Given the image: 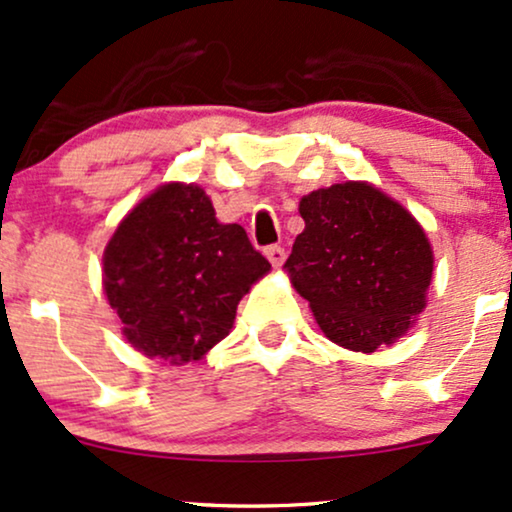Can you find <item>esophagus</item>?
Returning a JSON list of instances; mask_svg holds the SVG:
<instances>
[{"mask_svg": "<svg viewBox=\"0 0 512 512\" xmlns=\"http://www.w3.org/2000/svg\"><path fill=\"white\" fill-rule=\"evenodd\" d=\"M264 255L272 262V267H281L283 260H286V250L281 245H269V248H264Z\"/></svg>", "mask_w": 512, "mask_h": 512, "instance_id": "1", "label": "esophagus"}]
</instances>
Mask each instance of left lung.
<instances>
[{
    "label": "left lung",
    "mask_w": 512,
    "mask_h": 512,
    "mask_svg": "<svg viewBox=\"0 0 512 512\" xmlns=\"http://www.w3.org/2000/svg\"><path fill=\"white\" fill-rule=\"evenodd\" d=\"M305 231L283 269L338 346L374 353L427 305L434 255L417 219L369 183L346 181L300 200Z\"/></svg>",
    "instance_id": "obj_1"
}]
</instances>
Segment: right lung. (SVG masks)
I'll return each instance as SVG.
<instances>
[{
	"mask_svg": "<svg viewBox=\"0 0 512 512\" xmlns=\"http://www.w3.org/2000/svg\"><path fill=\"white\" fill-rule=\"evenodd\" d=\"M102 264L126 341L171 365L200 360L229 336L240 298L272 269L243 226L219 224L195 183H166L140 200Z\"/></svg>",
	"mask_w": 512,
	"mask_h": 512,
	"instance_id": "1",
	"label": "right lung"
}]
</instances>
